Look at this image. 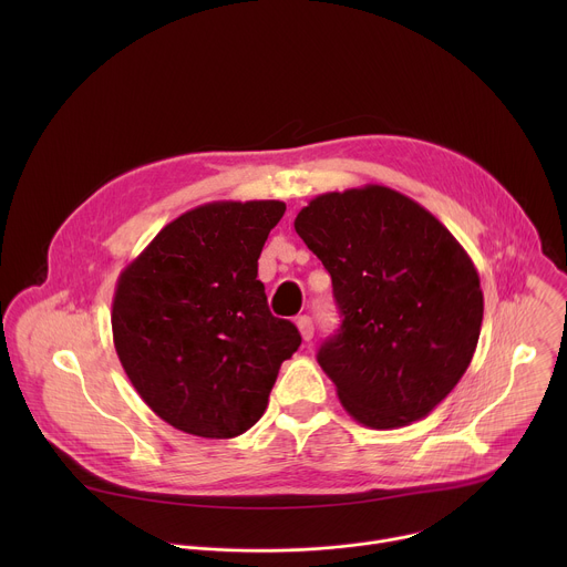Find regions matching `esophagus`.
<instances>
[{
	"label": "esophagus",
	"instance_id": "34e87169",
	"mask_svg": "<svg viewBox=\"0 0 567 567\" xmlns=\"http://www.w3.org/2000/svg\"><path fill=\"white\" fill-rule=\"evenodd\" d=\"M296 326H298V332L305 341H311L313 339V322L309 316H298L296 318Z\"/></svg>",
	"mask_w": 567,
	"mask_h": 567
}]
</instances>
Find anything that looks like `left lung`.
Listing matches in <instances>:
<instances>
[{
	"instance_id": "1",
	"label": "left lung",
	"mask_w": 567,
	"mask_h": 567,
	"mask_svg": "<svg viewBox=\"0 0 567 567\" xmlns=\"http://www.w3.org/2000/svg\"><path fill=\"white\" fill-rule=\"evenodd\" d=\"M293 226L343 313L318 350L343 409L377 431L426 417L480 339L484 298L468 254L422 204L379 184L318 195Z\"/></svg>"
}]
</instances>
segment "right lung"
Segmentation results:
<instances>
[{
	"mask_svg": "<svg viewBox=\"0 0 567 567\" xmlns=\"http://www.w3.org/2000/svg\"><path fill=\"white\" fill-rule=\"evenodd\" d=\"M285 202H210L156 233L121 271L112 300L118 361L147 406L177 431L228 440L267 411L300 346L276 318L258 258Z\"/></svg>",
	"mask_w": 567,
	"mask_h": 567,
	"instance_id": "1",
	"label": "right lung"
}]
</instances>
